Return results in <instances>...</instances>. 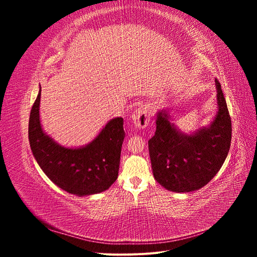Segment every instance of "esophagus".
<instances>
[{"label": "esophagus", "instance_id": "34e87169", "mask_svg": "<svg viewBox=\"0 0 257 257\" xmlns=\"http://www.w3.org/2000/svg\"><path fill=\"white\" fill-rule=\"evenodd\" d=\"M150 109L149 107L146 105H141L132 113V123L138 128H145L146 126L149 125L150 122Z\"/></svg>", "mask_w": 257, "mask_h": 257}]
</instances>
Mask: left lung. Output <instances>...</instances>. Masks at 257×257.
<instances>
[{"label":"left lung","mask_w":257,"mask_h":257,"mask_svg":"<svg viewBox=\"0 0 257 257\" xmlns=\"http://www.w3.org/2000/svg\"><path fill=\"white\" fill-rule=\"evenodd\" d=\"M217 112L195 133L179 131L167 110L157 113V131L148 142L154 179L168 191L188 193L203 188L219 173L231 142V120L220 82L215 79Z\"/></svg>","instance_id":"1"}]
</instances>
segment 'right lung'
<instances>
[{
	"label": "right lung",
	"instance_id": "1",
	"mask_svg": "<svg viewBox=\"0 0 257 257\" xmlns=\"http://www.w3.org/2000/svg\"><path fill=\"white\" fill-rule=\"evenodd\" d=\"M41 89L29 120V142L43 172L59 188L77 196L104 192L116 180L123 144V119L114 118L91 143L79 148L59 145L45 133L40 119Z\"/></svg>",
	"mask_w": 257,
	"mask_h": 257
}]
</instances>
